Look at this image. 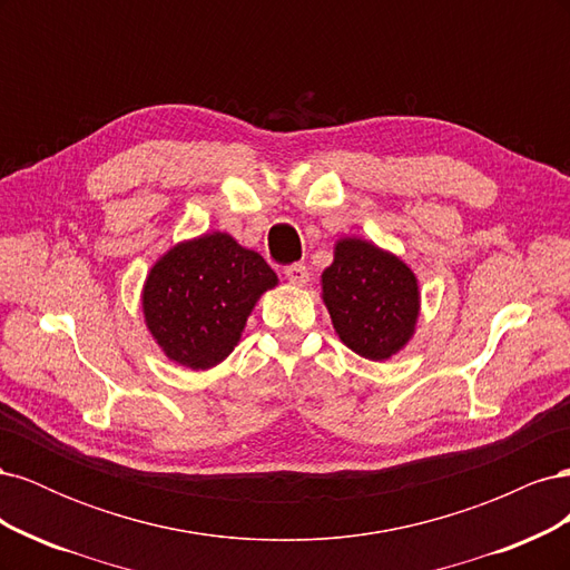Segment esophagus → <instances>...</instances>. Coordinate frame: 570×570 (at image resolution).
I'll return each instance as SVG.
<instances>
[{"label":"esophagus","instance_id":"1","mask_svg":"<svg viewBox=\"0 0 570 570\" xmlns=\"http://www.w3.org/2000/svg\"><path fill=\"white\" fill-rule=\"evenodd\" d=\"M285 278H287L292 285L304 287V285L308 283V268H306L304 264H292V266L285 268Z\"/></svg>","mask_w":570,"mask_h":570}]
</instances>
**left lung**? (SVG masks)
<instances>
[{"mask_svg":"<svg viewBox=\"0 0 570 570\" xmlns=\"http://www.w3.org/2000/svg\"><path fill=\"white\" fill-rule=\"evenodd\" d=\"M321 297L352 352L387 361L416 333L421 292L400 256L361 237H342L321 275Z\"/></svg>","mask_w":570,"mask_h":570,"instance_id":"left-lung-1","label":"left lung"}]
</instances>
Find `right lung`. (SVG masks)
I'll list each match as a JSON object with an SVG mask.
<instances>
[{
	"label": "right lung",
	"instance_id": "add662e5",
	"mask_svg": "<svg viewBox=\"0 0 570 570\" xmlns=\"http://www.w3.org/2000/svg\"><path fill=\"white\" fill-rule=\"evenodd\" d=\"M278 275L262 254L228 233H206L170 247L147 273V331L176 364L206 371L235 347L252 308Z\"/></svg>",
	"mask_w": 570,
	"mask_h": 570
}]
</instances>
